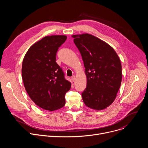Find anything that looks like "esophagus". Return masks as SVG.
Instances as JSON below:
<instances>
[{
	"instance_id": "obj_1",
	"label": "esophagus",
	"mask_w": 148,
	"mask_h": 148,
	"mask_svg": "<svg viewBox=\"0 0 148 148\" xmlns=\"http://www.w3.org/2000/svg\"><path fill=\"white\" fill-rule=\"evenodd\" d=\"M71 79H72V81H73V82L75 81V75L72 76V77H71Z\"/></svg>"
}]
</instances>
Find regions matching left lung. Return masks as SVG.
Returning a JSON list of instances; mask_svg holds the SVG:
<instances>
[{
    "label": "left lung",
    "mask_w": 148,
    "mask_h": 148,
    "mask_svg": "<svg viewBox=\"0 0 148 148\" xmlns=\"http://www.w3.org/2000/svg\"><path fill=\"white\" fill-rule=\"evenodd\" d=\"M85 67L87 87L82 93L88 107L102 110L114 101L122 81L120 59L106 42L88 33L73 35Z\"/></svg>",
    "instance_id": "obj_1"
}]
</instances>
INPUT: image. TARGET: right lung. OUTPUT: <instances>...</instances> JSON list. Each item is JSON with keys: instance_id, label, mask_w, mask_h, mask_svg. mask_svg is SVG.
I'll return each mask as SVG.
<instances>
[{"instance_id": "obj_1", "label": "right lung", "mask_w": 148, "mask_h": 148, "mask_svg": "<svg viewBox=\"0 0 148 148\" xmlns=\"http://www.w3.org/2000/svg\"><path fill=\"white\" fill-rule=\"evenodd\" d=\"M67 36H46L33 44L23 60L22 77L31 99L39 107L49 111L61 108L71 84L66 79L57 64L56 53Z\"/></svg>"}]
</instances>
